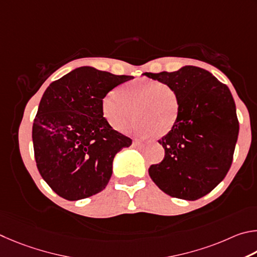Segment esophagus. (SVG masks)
Wrapping results in <instances>:
<instances>
[{"label": "esophagus", "mask_w": 257, "mask_h": 257, "mask_svg": "<svg viewBox=\"0 0 257 257\" xmlns=\"http://www.w3.org/2000/svg\"><path fill=\"white\" fill-rule=\"evenodd\" d=\"M142 146H143L142 143L139 141H133V143H132V148H134V149H141Z\"/></svg>", "instance_id": "1"}]
</instances>
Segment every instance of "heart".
Masks as SVG:
<instances>
[{
    "mask_svg": "<svg viewBox=\"0 0 257 257\" xmlns=\"http://www.w3.org/2000/svg\"><path fill=\"white\" fill-rule=\"evenodd\" d=\"M106 120L117 132L126 133L136 121L140 137H164L174 128L179 114V99L169 85L152 79L131 81L108 92L101 102Z\"/></svg>",
    "mask_w": 257,
    "mask_h": 257,
    "instance_id": "heart-1",
    "label": "heart"
}]
</instances>
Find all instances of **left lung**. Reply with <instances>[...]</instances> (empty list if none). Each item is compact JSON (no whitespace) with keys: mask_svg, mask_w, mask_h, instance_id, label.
<instances>
[{"mask_svg":"<svg viewBox=\"0 0 257 257\" xmlns=\"http://www.w3.org/2000/svg\"><path fill=\"white\" fill-rule=\"evenodd\" d=\"M145 74L169 85L179 99L176 124L159 140L165 158L150 166V177L166 194L195 201L212 191L231 166L239 132L232 94L197 66Z\"/></svg>","mask_w":257,"mask_h":257,"instance_id":"1","label":"left lung"}]
</instances>
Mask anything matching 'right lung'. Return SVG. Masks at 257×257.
Wrapping results in <instances>:
<instances>
[{
	"label": "right lung",
	"instance_id": "1",
	"mask_svg": "<svg viewBox=\"0 0 257 257\" xmlns=\"http://www.w3.org/2000/svg\"><path fill=\"white\" fill-rule=\"evenodd\" d=\"M131 79L82 66L44 92L33 125L35 159L44 181L63 199L78 201L101 192L115 155L132 145L101 111L106 94Z\"/></svg>",
	"mask_w": 257,
	"mask_h": 257
}]
</instances>
